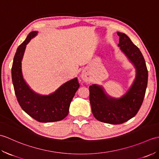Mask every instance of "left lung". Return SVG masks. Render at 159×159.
Instances as JSON below:
<instances>
[{
	"label": "left lung",
	"instance_id": "8db88e82",
	"mask_svg": "<svg viewBox=\"0 0 159 159\" xmlns=\"http://www.w3.org/2000/svg\"><path fill=\"white\" fill-rule=\"evenodd\" d=\"M119 46L137 69V76L128 92L120 99L111 98L98 85L89 86V101L96 120L111 124H120L129 120L139 111L146 93L148 73L142 53L128 37L117 32Z\"/></svg>",
	"mask_w": 159,
	"mask_h": 159
}]
</instances>
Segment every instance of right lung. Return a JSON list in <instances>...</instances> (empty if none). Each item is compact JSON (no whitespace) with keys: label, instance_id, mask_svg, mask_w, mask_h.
<instances>
[{"label":"right lung","instance_id":"1","mask_svg":"<svg viewBox=\"0 0 159 159\" xmlns=\"http://www.w3.org/2000/svg\"><path fill=\"white\" fill-rule=\"evenodd\" d=\"M38 32L33 31L20 44L15 54L11 67V76L15 93L22 109L39 122H52L64 119L68 114L70 103L80 86L76 78L61 86L49 96L34 93L23 79L21 61L26 46Z\"/></svg>","mask_w":159,"mask_h":159}]
</instances>
